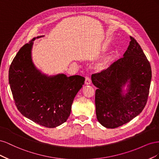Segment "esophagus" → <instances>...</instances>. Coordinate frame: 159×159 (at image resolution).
<instances>
[{"instance_id": "1", "label": "esophagus", "mask_w": 159, "mask_h": 159, "mask_svg": "<svg viewBox=\"0 0 159 159\" xmlns=\"http://www.w3.org/2000/svg\"><path fill=\"white\" fill-rule=\"evenodd\" d=\"M91 84V79L89 77L86 76L85 77V84L86 85H89Z\"/></svg>"}]
</instances>
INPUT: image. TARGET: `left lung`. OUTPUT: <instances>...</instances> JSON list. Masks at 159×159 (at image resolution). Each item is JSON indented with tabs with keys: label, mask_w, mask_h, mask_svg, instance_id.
Instances as JSON below:
<instances>
[{
	"label": "left lung",
	"mask_w": 159,
	"mask_h": 159,
	"mask_svg": "<svg viewBox=\"0 0 159 159\" xmlns=\"http://www.w3.org/2000/svg\"><path fill=\"white\" fill-rule=\"evenodd\" d=\"M123 57L100 73L92 74L95 91L96 115L106 128L114 129L129 122L142 112L147 102L152 71L140 45L132 36ZM129 89L125 96L122 86Z\"/></svg>",
	"instance_id": "1"
}]
</instances>
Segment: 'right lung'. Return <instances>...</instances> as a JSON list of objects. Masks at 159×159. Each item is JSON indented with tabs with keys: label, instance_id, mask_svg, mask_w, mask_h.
<instances>
[{
	"label": "right lung",
	"instance_id": "1",
	"mask_svg": "<svg viewBox=\"0 0 159 159\" xmlns=\"http://www.w3.org/2000/svg\"><path fill=\"white\" fill-rule=\"evenodd\" d=\"M35 39L21 47L14 57L9 68V84L16 106L24 116L40 125L54 128L67 121L85 78L78 75L42 74L32 61Z\"/></svg>",
	"mask_w": 159,
	"mask_h": 159
}]
</instances>
